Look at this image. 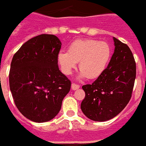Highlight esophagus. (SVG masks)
I'll return each instance as SVG.
<instances>
[{
    "label": "esophagus",
    "instance_id": "1",
    "mask_svg": "<svg viewBox=\"0 0 146 146\" xmlns=\"http://www.w3.org/2000/svg\"><path fill=\"white\" fill-rule=\"evenodd\" d=\"M71 88H72L73 90H77V89H79V88H80V85L73 83V84H72V85H71Z\"/></svg>",
    "mask_w": 146,
    "mask_h": 146
}]
</instances>
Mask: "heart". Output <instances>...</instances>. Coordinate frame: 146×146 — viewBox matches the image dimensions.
Returning <instances> with one entry per match:
<instances>
[{
    "label": "heart",
    "mask_w": 146,
    "mask_h": 146,
    "mask_svg": "<svg viewBox=\"0 0 146 146\" xmlns=\"http://www.w3.org/2000/svg\"><path fill=\"white\" fill-rule=\"evenodd\" d=\"M111 48L105 42L94 39H78L71 43L68 51H60L57 60L62 72L70 75L79 62L80 76L94 79L106 69Z\"/></svg>",
    "instance_id": "b5f03b06"
}]
</instances>
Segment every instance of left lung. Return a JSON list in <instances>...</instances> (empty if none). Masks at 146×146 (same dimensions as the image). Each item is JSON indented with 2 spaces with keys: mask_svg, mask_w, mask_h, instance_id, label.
<instances>
[{
  "mask_svg": "<svg viewBox=\"0 0 146 146\" xmlns=\"http://www.w3.org/2000/svg\"><path fill=\"white\" fill-rule=\"evenodd\" d=\"M114 52L108 67L92 84L84 85L81 110L89 119L106 121L117 116L129 102L136 76V64L126 44L113 38Z\"/></svg>",
  "mask_w": 146,
  "mask_h": 146,
  "instance_id": "obj_1",
  "label": "left lung"
}]
</instances>
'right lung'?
Masks as SVG:
<instances>
[{
	"mask_svg": "<svg viewBox=\"0 0 146 146\" xmlns=\"http://www.w3.org/2000/svg\"><path fill=\"white\" fill-rule=\"evenodd\" d=\"M62 43L54 35L42 34L24 43L13 56L10 90L17 108L38 123L56 116L71 82L58 66Z\"/></svg>",
	"mask_w": 146,
	"mask_h": 146,
	"instance_id": "add662e5",
	"label": "right lung"
}]
</instances>
